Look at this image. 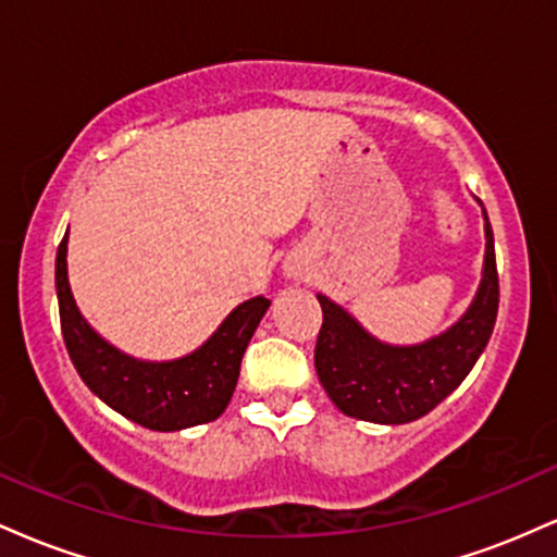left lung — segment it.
Here are the masks:
<instances>
[{
  "instance_id": "obj_1",
  "label": "left lung",
  "mask_w": 557,
  "mask_h": 557,
  "mask_svg": "<svg viewBox=\"0 0 557 557\" xmlns=\"http://www.w3.org/2000/svg\"><path fill=\"white\" fill-rule=\"evenodd\" d=\"M487 259L476 300L456 327L413 348L376 343L341 306L319 296L322 327L314 367L319 382L343 413L376 424H406L430 413L471 372L487 345L500 304L495 243L484 212Z\"/></svg>"
}]
</instances>
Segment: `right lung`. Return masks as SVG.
Wrapping results in <instances>:
<instances>
[{
    "instance_id": "add662e5",
    "label": "right lung",
    "mask_w": 557,
    "mask_h": 557,
    "mask_svg": "<svg viewBox=\"0 0 557 557\" xmlns=\"http://www.w3.org/2000/svg\"><path fill=\"white\" fill-rule=\"evenodd\" d=\"M67 235L57 248L54 283L60 324L70 361L81 380L107 406L146 430L175 432L214 421L238 385L240 361L253 330L270 309V298H251L230 314L196 354L149 363L120 354L88 327L67 285Z\"/></svg>"
}]
</instances>
